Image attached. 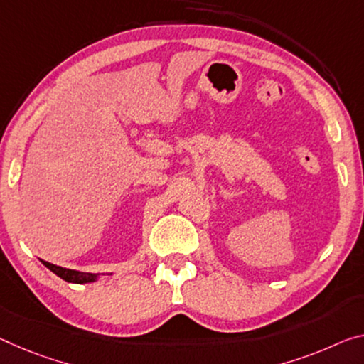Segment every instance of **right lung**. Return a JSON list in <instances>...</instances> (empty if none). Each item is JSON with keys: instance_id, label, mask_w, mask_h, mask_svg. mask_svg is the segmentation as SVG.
Listing matches in <instances>:
<instances>
[{"instance_id": "obj_1", "label": "right lung", "mask_w": 364, "mask_h": 364, "mask_svg": "<svg viewBox=\"0 0 364 364\" xmlns=\"http://www.w3.org/2000/svg\"><path fill=\"white\" fill-rule=\"evenodd\" d=\"M42 261V259H40ZM45 267H48L51 272L56 274L58 277H61L63 280L69 282V284H90V282L97 280V274H89V272H79V270H73V269H65L60 267V265L50 264L47 261H42Z\"/></svg>"}]
</instances>
